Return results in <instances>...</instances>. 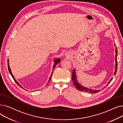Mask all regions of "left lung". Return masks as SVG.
Segmentation results:
<instances>
[{"instance_id":"obj_1","label":"left lung","mask_w":123,"mask_h":123,"mask_svg":"<svg viewBox=\"0 0 123 123\" xmlns=\"http://www.w3.org/2000/svg\"><path fill=\"white\" fill-rule=\"evenodd\" d=\"M115 46L116 47V44H114ZM116 59H115V72H114V75H115L116 74V72H117V54H118V52H117V49L116 47ZM72 79L73 80V83L75 85V86L76 87V88L78 89L79 90L81 91H83V92H87V93H96L99 92L101 90H94V89H90V88H88L87 87H85L84 86H83V85H82L81 84L78 82V80H77V77L76 76V69H74L73 71L72 72ZM113 78H112L108 82V83L107 84V85L106 86V87L110 84L111 82V81L112 80ZM106 87H103V89L105 88Z\"/></svg>"}]
</instances>
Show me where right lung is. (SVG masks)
I'll return each instance as SVG.
<instances>
[{"label": "right lung", "mask_w": 123, "mask_h": 123, "mask_svg": "<svg viewBox=\"0 0 123 123\" xmlns=\"http://www.w3.org/2000/svg\"><path fill=\"white\" fill-rule=\"evenodd\" d=\"M60 62V58H55V59H54V65H53V69H52V73H51V76H50V78H49V80H48V82H47V85H46V86H47V84H48L49 83V81H50V80H51V77H52V74H53V70H54V68L55 67V66L57 65V64H58L59 63V62ZM8 70H9V73H10V75H11V76H12V77L13 78V79H14V81L16 83V84L17 85H18V86H20L21 88H23V89H24L20 84H19L18 83V82L15 80V78H14V76L13 75V74H12V72H11V69H10V67H9V60H8ZM26 91H27V90H26Z\"/></svg>", "instance_id": "right-lung-1"}]
</instances>
